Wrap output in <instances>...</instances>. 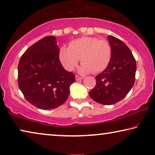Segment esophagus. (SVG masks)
<instances>
[{
	"instance_id": "1",
	"label": "esophagus",
	"mask_w": 155,
	"mask_h": 155,
	"mask_svg": "<svg viewBox=\"0 0 155 155\" xmlns=\"http://www.w3.org/2000/svg\"><path fill=\"white\" fill-rule=\"evenodd\" d=\"M83 78H84V77H78V76H76V81H80V80H82Z\"/></svg>"
}]
</instances>
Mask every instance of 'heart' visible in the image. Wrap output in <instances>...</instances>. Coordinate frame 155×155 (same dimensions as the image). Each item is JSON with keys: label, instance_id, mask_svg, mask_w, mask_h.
I'll return each instance as SVG.
<instances>
[{"label": "heart", "instance_id": "heart-1", "mask_svg": "<svg viewBox=\"0 0 155 155\" xmlns=\"http://www.w3.org/2000/svg\"><path fill=\"white\" fill-rule=\"evenodd\" d=\"M112 49L108 41L93 37H84L71 41L69 48H60L59 59L64 68L72 71L81 58L83 64L79 69L81 74L102 71L109 64Z\"/></svg>", "mask_w": 155, "mask_h": 155}]
</instances>
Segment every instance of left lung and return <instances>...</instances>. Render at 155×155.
Masks as SVG:
<instances>
[{
  "label": "left lung",
  "mask_w": 155,
  "mask_h": 155,
  "mask_svg": "<svg viewBox=\"0 0 155 155\" xmlns=\"http://www.w3.org/2000/svg\"><path fill=\"white\" fill-rule=\"evenodd\" d=\"M107 38L112 49L111 60L107 68L96 76V85L89 94L96 102L111 105L122 100L133 87L137 64L123 41L112 35Z\"/></svg>",
  "instance_id": "8db88e82"
}]
</instances>
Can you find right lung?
<instances>
[{
	"label": "right lung",
	"mask_w": 155,
	"mask_h": 155,
	"mask_svg": "<svg viewBox=\"0 0 155 155\" xmlns=\"http://www.w3.org/2000/svg\"><path fill=\"white\" fill-rule=\"evenodd\" d=\"M54 36L45 37L29 47L18 65V85L26 100L42 110L54 109L67 100L75 75L59 60Z\"/></svg>",
	"instance_id": "obj_1"
}]
</instances>
